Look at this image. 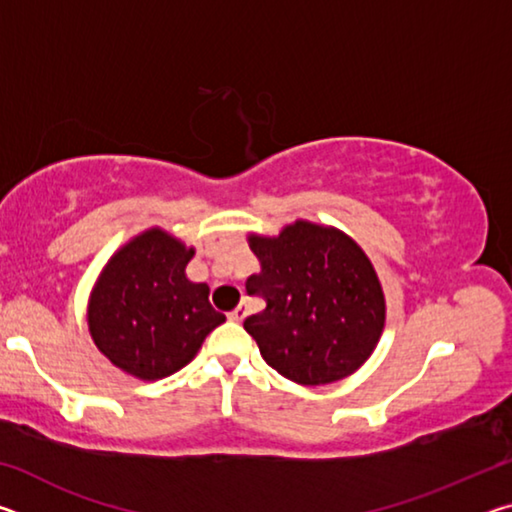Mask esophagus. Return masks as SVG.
<instances>
[{"label": "esophagus", "instance_id": "obj_1", "mask_svg": "<svg viewBox=\"0 0 512 512\" xmlns=\"http://www.w3.org/2000/svg\"><path fill=\"white\" fill-rule=\"evenodd\" d=\"M228 318L235 320V323H239V320H244V318H246V307H244V305L235 307V309H232L230 314H228Z\"/></svg>", "mask_w": 512, "mask_h": 512}]
</instances>
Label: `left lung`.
Instances as JSON below:
<instances>
[{
    "mask_svg": "<svg viewBox=\"0 0 512 512\" xmlns=\"http://www.w3.org/2000/svg\"><path fill=\"white\" fill-rule=\"evenodd\" d=\"M262 273L246 291L264 298L244 320L264 361L305 386L352 375L381 336L384 293L366 253L332 228L298 221L280 237H250Z\"/></svg>",
    "mask_w": 512,
    "mask_h": 512,
    "instance_id": "left-lung-1",
    "label": "left lung"
}]
</instances>
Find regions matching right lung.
<instances>
[{"label":"right lung","instance_id":"obj_1","mask_svg":"<svg viewBox=\"0 0 512 512\" xmlns=\"http://www.w3.org/2000/svg\"><path fill=\"white\" fill-rule=\"evenodd\" d=\"M194 250L162 230L126 244L103 268L90 300V332L117 368L160 379L194 359L225 316L210 305L207 284L189 282Z\"/></svg>","mask_w":512,"mask_h":512}]
</instances>
